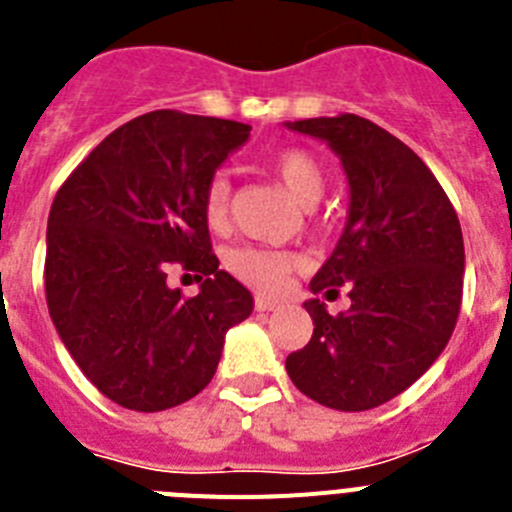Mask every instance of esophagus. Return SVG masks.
I'll return each instance as SVG.
<instances>
[{"label": "esophagus", "mask_w": 512, "mask_h": 512, "mask_svg": "<svg viewBox=\"0 0 512 512\" xmlns=\"http://www.w3.org/2000/svg\"><path fill=\"white\" fill-rule=\"evenodd\" d=\"M279 302L274 300H266V297H256V310L259 312H271V310H279Z\"/></svg>", "instance_id": "esophagus-1"}]
</instances>
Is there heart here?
Returning <instances> with one entry per match:
<instances>
[{
	"mask_svg": "<svg viewBox=\"0 0 512 512\" xmlns=\"http://www.w3.org/2000/svg\"><path fill=\"white\" fill-rule=\"evenodd\" d=\"M271 171L302 207H312L325 192V171L310 151L284 148L269 161ZM230 212V182L225 174H215L205 189V217L210 228H223ZM297 266L292 253L261 251V248H241L230 256V269L235 277L253 284L264 292H282L289 274Z\"/></svg>",
	"mask_w": 512,
	"mask_h": 512,
	"instance_id": "heart-1",
	"label": "heart"
}]
</instances>
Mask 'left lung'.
I'll use <instances>...</instances> for the list:
<instances>
[{
    "mask_svg": "<svg viewBox=\"0 0 512 512\" xmlns=\"http://www.w3.org/2000/svg\"><path fill=\"white\" fill-rule=\"evenodd\" d=\"M325 140L348 179V217L312 277L325 300L346 284L351 307L305 302L312 338L287 356L297 390L325 408L384 405L431 369L449 343L464 287V238L431 169L402 140L359 115L284 122Z\"/></svg>",
    "mask_w": 512,
    "mask_h": 512,
    "instance_id": "left-lung-1",
    "label": "left lung"
}]
</instances>
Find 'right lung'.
Here are the masks:
<instances>
[{"instance_id": "1", "label": "right lung", "mask_w": 512, "mask_h": 512, "mask_svg": "<svg viewBox=\"0 0 512 512\" xmlns=\"http://www.w3.org/2000/svg\"><path fill=\"white\" fill-rule=\"evenodd\" d=\"M251 125L156 110L89 153L53 200L45 300L63 346L89 382L138 413L176 408L215 377L225 333L253 297L217 269L205 189ZM197 270L201 295L165 284Z\"/></svg>"}]
</instances>
